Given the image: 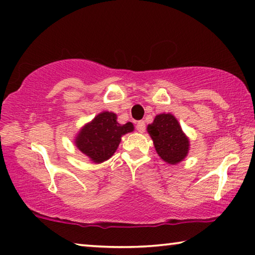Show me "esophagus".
<instances>
[{
	"mask_svg": "<svg viewBox=\"0 0 255 255\" xmlns=\"http://www.w3.org/2000/svg\"><path fill=\"white\" fill-rule=\"evenodd\" d=\"M145 122H141V120H140V122H138L137 124H136V129H137V130L138 131H139V132H144V130H145Z\"/></svg>",
	"mask_w": 255,
	"mask_h": 255,
	"instance_id": "1",
	"label": "esophagus"
}]
</instances>
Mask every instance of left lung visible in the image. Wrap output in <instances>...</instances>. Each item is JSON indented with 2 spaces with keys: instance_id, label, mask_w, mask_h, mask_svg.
<instances>
[{
  "instance_id": "8db88e82",
  "label": "left lung",
  "mask_w": 255,
  "mask_h": 255,
  "mask_svg": "<svg viewBox=\"0 0 255 255\" xmlns=\"http://www.w3.org/2000/svg\"><path fill=\"white\" fill-rule=\"evenodd\" d=\"M147 131L154 141L155 149L163 161L176 164L187 156L189 140L178 120L171 114H161L148 125Z\"/></svg>"
}]
</instances>
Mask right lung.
<instances>
[{"mask_svg": "<svg viewBox=\"0 0 255 255\" xmlns=\"http://www.w3.org/2000/svg\"><path fill=\"white\" fill-rule=\"evenodd\" d=\"M132 130L131 123L120 125L114 112L105 111L82 128L75 143L82 153L100 163L110 158L118 148L122 136Z\"/></svg>", "mask_w": 255, "mask_h": 255, "instance_id": "1", "label": "right lung"}]
</instances>
